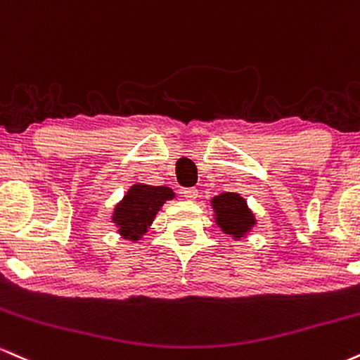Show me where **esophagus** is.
<instances>
[{
  "label": "esophagus",
  "mask_w": 360,
  "mask_h": 360,
  "mask_svg": "<svg viewBox=\"0 0 360 360\" xmlns=\"http://www.w3.org/2000/svg\"><path fill=\"white\" fill-rule=\"evenodd\" d=\"M184 197L187 198V200H190V202H193V200H197V197H198V190L195 188V187H188V188H184Z\"/></svg>",
  "instance_id": "1"
}]
</instances>
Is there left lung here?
<instances>
[{
  "label": "left lung",
  "instance_id": "8db88e82",
  "mask_svg": "<svg viewBox=\"0 0 360 360\" xmlns=\"http://www.w3.org/2000/svg\"><path fill=\"white\" fill-rule=\"evenodd\" d=\"M212 207L215 222L226 234H232L234 238H243L256 224L255 215L248 209L246 200L238 193L227 192L214 197Z\"/></svg>",
  "mask_w": 360,
  "mask_h": 360
}]
</instances>
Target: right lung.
<instances>
[{
  "label": "right lung",
  "mask_w": 360,
  "mask_h": 360,
  "mask_svg": "<svg viewBox=\"0 0 360 360\" xmlns=\"http://www.w3.org/2000/svg\"><path fill=\"white\" fill-rule=\"evenodd\" d=\"M170 198H173V192L168 187L133 185L112 214V221L120 229V234L124 239L138 240L153 222L160 207Z\"/></svg>",
  "instance_id": "add662e5"
}]
</instances>
